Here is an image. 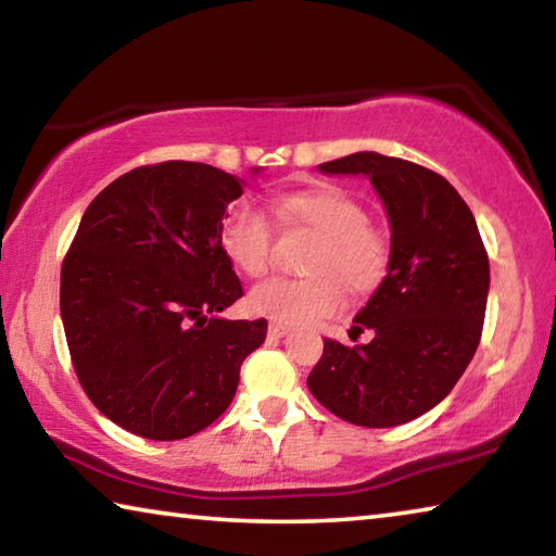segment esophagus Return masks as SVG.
<instances>
[{
	"label": "esophagus",
	"mask_w": 556,
	"mask_h": 556,
	"mask_svg": "<svg viewBox=\"0 0 556 556\" xmlns=\"http://www.w3.org/2000/svg\"><path fill=\"white\" fill-rule=\"evenodd\" d=\"M267 331H269V336H271V338H281V336H287V333H289V326H287V324H277V321H271Z\"/></svg>",
	"instance_id": "1"
}]
</instances>
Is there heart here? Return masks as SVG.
Masks as SVG:
<instances>
[{"label":"heart","instance_id":"heart-1","mask_svg":"<svg viewBox=\"0 0 556 556\" xmlns=\"http://www.w3.org/2000/svg\"><path fill=\"white\" fill-rule=\"evenodd\" d=\"M287 223L318 235L308 260L312 277H269L252 287L248 308L277 324H308L331 316L343 304L344 285L353 296H368L390 267V238L370 223L365 205L336 184H318L279 195ZM220 244L242 275L260 277L269 267L271 223L257 205L235 201L220 223Z\"/></svg>","mask_w":556,"mask_h":556}]
</instances>
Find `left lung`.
<instances>
[{
    "label": "left lung",
    "instance_id": "1",
    "mask_svg": "<svg viewBox=\"0 0 556 556\" xmlns=\"http://www.w3.org/2000/svg\"><path fill=\"white\" fill-rule=\"evenodd\" d=\"M363 174L388 211L390 267L355 316L365 345L326 338L308 390L351 425L380 429L421 417L454 390L483 333L491 267L473 213L444 176L407 159L357 152L318 166Z\"/></svg>",
    "mask_w": 556,
    "mask_h": 556
}]
</instances>
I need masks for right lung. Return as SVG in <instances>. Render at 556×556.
<instances>
[{"label": "right lung", "instance_id": "1", "mask_svg": "<svg viewBox=\"0 0 556 556\" xmlns=\"http://www.w3.org/2000/svg\"><path fill=\"white\" fill-rule=\"evenodd\" d=\"M242 181L199 162L137 166L92 199L61 267V318L90 402L131 434L176 441L230 407L267 321L242 296L220 223Z\"/></svg>", "mask_w": 556, "mask_h": 556}]
</instances>
